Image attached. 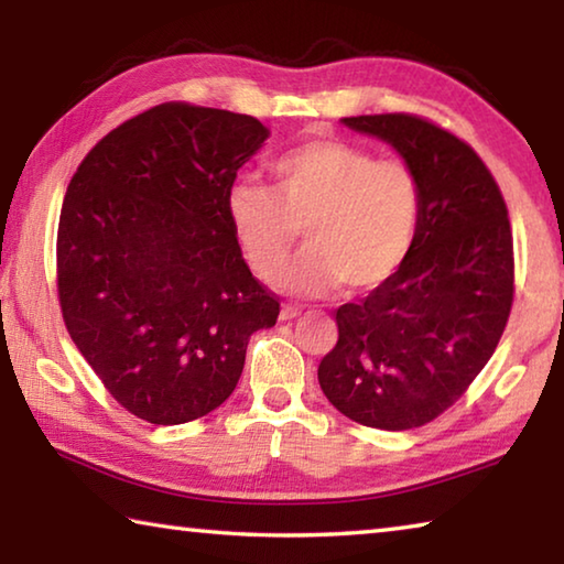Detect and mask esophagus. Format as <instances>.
Instances as JSON below:
<instances>
[{"instance_id":"obj_1","label":"esophagus","mask_w":564,"mask_h":564,"mask_svg":"<svg viewBox=\"0 0 564 564\" xmlns=\"http://www.w3.org/2000/svg\"><path fill=\"white\" fill-rule=\"evenodd\" d=\"M301 316V308L299 305H283L281 308V321H293V318H299Z\"/></svg>"}]
</instances>
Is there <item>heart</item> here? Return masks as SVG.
<instances>
[{
  "label": "heart",
  "instance_id": "b5f03b06",
  "mask_svg": "<svg viewBox=\"0 0 564 564\" xmlns=\"http://www.w3.org/2000/svg\"><path fill=\"white\" fill-rule=\"evenodd\" d=\"M273 188L238 181L226 214L256 275L281 279L299 228L311 251L289 283L323 293L340 283L370 291L388 281L413 246L420 188L413 169L398 159L336 139L308 141L271 164Z\"/></svg>",
  "mask_w": 564,
  "mask_h": 564
}]
</instances>
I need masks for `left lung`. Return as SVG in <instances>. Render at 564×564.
Here are the masks:
<instances>
[{
  "mask_svg": "<svg viewBox=\"0 0 564 564\" xmlns=\"http://www.w3.org/2000/svg\"><path fill=\"white\" fill-rule=\"evenodd\" d=\"M343 123L388 141L413 169L420 214L400 269L336 311L318 383L343 415L410 431L445 413L498 348L514 293L508 206L470 144L413 113Z\"/></svg>",
  "mask_w": 564,
  "mask_h": 564,
  "instance_id": "1",
  "label": "left lung"
}]
</instances>
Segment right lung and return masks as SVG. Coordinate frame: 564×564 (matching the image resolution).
I'll list each match as a JSON object with an SVG mask.
<instances>
[{"mask_svg":"<svg viewBox=\"0 0 564 564\" xmlns=\"http://www.w3.org/2000/svg\"><path fill=\"white\" fill-rule=\"evenodd\" d=\"M269 129L169 101L123 121L66 188L56 234L64 326L121 408L154 425L234 393L251 333L281 303L253 279L226 196Z\"/></svg>","mask_w":564,"mask_h":564,"instance_id":"1","label":"right lung"}]
</instances>
